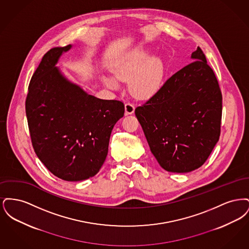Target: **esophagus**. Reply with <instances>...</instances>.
I'll return each mask as SVG.
<instances>
[{"label":"esophagus","instance_id":"34e87169","mask_svg":"<svg viewBox=\"0 0 249 249\" xmlns=\"http://www.w3.org/2000/svg\"><path fill=\"white\" fill-rule=\"evenodd\" d=\"M134 109H135V107H134L132 104L127 103L125 105V115H131V114H133Z\"/></svg>","mask_w":249,"mask_h":249}]
</instances>
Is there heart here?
Returning a JSON list of instances; mask_svg holds the SVG:
<instances>
[{"mask_svg":"<svg viewBox=\"0 0 249 249\" xmlns=\"http://www.w3.org/2000/svg\"><path fill=\"white\" fill-rule=\"evenodd\" d=\"M149 50L131 48L121 54L112 65V76H103L105 85L118 89V81L129 79L130 93L141 99L149 98L160 89L165 76V64L159 56H149Z\"/></svg>","mask_w":249,"mask_h":249,"instance_id":"obj_1","label":"heart"}]
</instances>
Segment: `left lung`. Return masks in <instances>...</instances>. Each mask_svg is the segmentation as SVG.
I'll use <instances>...</instances> for the list:
<instances>
[{"mask_svg": "<svg viewBox=\"0 0 249 249\" xmlns=\"http://www.w3.org/2000/svg\"><path fill=\"white\" fill-rule=\"evenodd\" d=\"M191 59L135 109L152 154L172 173L200 168L220 135L222 95L217 79L201 48Z\"/></svg>", "mask_w": 249, "mask_h": 249, "instance_id": "1", "label": "left lung"}]
</instances>
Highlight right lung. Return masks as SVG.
<instances>
[{
  "label": "right lung",
  "instance_id": "right-lung-1",
  "mask_svg": "<svg viewBox=\"0 0 249 249\" xmlns=\"http://www.w3.org/2000/svg\"><path fill=\"white\" fill-rule=\"evenodd\" d=\"M71 45L45 54L29 85L26 116L37 157L66 181L92 178L104 164L124 105L102 100L71 82L57 63Z\"/></svg>",
  "mask_w": 249,
  "mask_h": 249
}]
</instances>
